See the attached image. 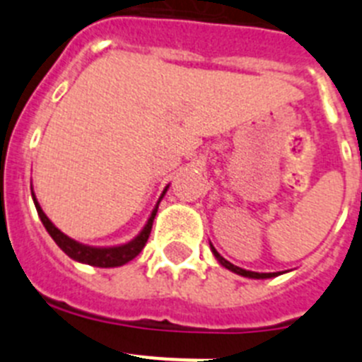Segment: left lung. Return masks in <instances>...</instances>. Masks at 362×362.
Returning <instances> with one entry per match:
<instances>
[{
	"label": "left lung",
	"mask_w": 362,
	"mask_h": 362,
	"mask_svg": "<svg viewBox=\"0 0 362 362\" xmlns=\"http://www.w3.org/2000/svg\"><path fill=\"white\" fill-rule=\"evenodd\" d=\"M212 252H214V255H216V257H217V261H219V263L223 264V267H225V268H228V270H232V272H235V274H239V276L252 277V279H267V277H276V276H277V274H257V272L243 270V268H239V267H233L232 263H228V261H226L225 257H221V255L217 254V250H216V248H212Z\"/></svg>",
	"instance_id": "obj_1"
}]
</instances>
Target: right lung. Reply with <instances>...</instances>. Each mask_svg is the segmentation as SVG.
<instances>
[{
  "mask_svg": "<svg viewBox=\"0 0 362 362\" xmlns=\"http://www.w3.org/2000/svg\"><path fill=\"white\" fill-rule=\"evenodd\" d=\"M168 188V187H166ZM165 188V192H166ZM165 192H163V196H165ZM34 196V194H32ZM163 196L159 197V201L163 199ZM159 201L156 204V209H153L152 216H150L148 223L146 226L143 228V232L137 235L134 241L127 243V245H121V246H112V248H94V246H86L81 245V243L74 241V239L66 238L65 233L62 230H57L56 226L50 223V219L45 216V212L41 210L40 203L34 199L36 203V210H37V216H40L41 223L43 226L47 228V232L50 233V238L56 241V245L65 252L69 257L76 259L79 263H85V264H92V267H99V268H112V267H121V264L129 263L136 257L139 252L145 248L146 241H148V235H150V230H152V223H153V217H156V212H158V206H159Z\"/></svg>",
  "mask_w": 362,
  "mask_h": 362,
  "instance_id": "obj_1",
  "label": "right lung"
}]
</instances>
